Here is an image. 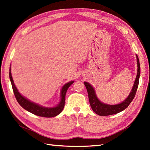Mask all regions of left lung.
<instances>
[{"label":"left lung","instance_id":"8db88e82","mask_svg":"<svg viewBox=\"0 0 150 150\" xmlns=\"http://www.w3.org/2000/svg\"><path fill=\"white\" fill-rule=\"evenodd\" d=\"M136 58L137 62V74L136 76L135 82L133 84V86L128 96L127 97L125 100L120 104L110 105L102 103L98 98L96 95V92H95L93 87L88 82H84L85 86L87 89L89 101H90L91 108L95 113L100 116H107L110 115L116 114L125 110L126 108H128L129 104L132 103V101L134 98L137 90L140 73H141V67H140L139 57L137 55Z\"/></svg>","mask_w":150,"mask_h":150}]
</instances>
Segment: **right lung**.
<instances>
[{
  "label": "right lung",
  "instance_id": "obj_1",
  "mask_svg": "<svg viewBox=\"0 0 150 150\" xmlns=\"http://www.w3.org/2000/svg\"><path fill=\"white\" fill-rule=\"evenodd\" d=\"M9 79H10L11 86L13 90V93L18 104L27 110L29 112L33 113L35 115L43 117H53L62 112L64 107L65 104V97L66 91L68 90V88L71 86L74 81H71L63 86L61 91H60V103L55 107H44L40 106L37 103L28 100V98L24 97V96L19 93L17 87L15 86L13 80L11 73V66L9 68Z\"/></svg>",
  "mask_w": 150,
  "mask_h": 150
}]
</instances>
